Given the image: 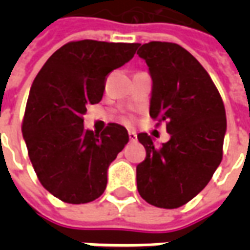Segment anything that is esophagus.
I'll return each instance as SVG.
<instances>
[{"label": "esophagus", "instance_id": "1", "mask_svg": "<svg viewBox=\"0 0 250 250\" xmlns=\"http://www.w3.org/2000/svg\"><path fill=\"white\" fill-rule=\"evenodd\" d=\"M128 138H130L131 142H135L138 138H136V134L134 131H128Z\"/></svg>", "mask_w": 250, "mask_h": 250}]
</instances>
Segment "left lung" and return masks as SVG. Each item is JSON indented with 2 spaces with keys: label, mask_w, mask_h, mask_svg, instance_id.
<instances>
[{
  "label": "left lung",
  "mask_w": 250,
  "mask_h": 250,
  "mask_svg": "<svg viewBox=\"0 0 250 250\" xmlns=\"http://www.w3.org/2000/svg\"><path fill=\"white\" fill-rule=\"evenodd\" d=\"M138 46L152 82L150 116L165 120L170 134L161 147L138 134L146 148L136 166L138 191L150 205L175 209L202 191L220 166L225 107L209 73L185 48L161 41Z\"/></svg>",
  "instance_id": "left-lung-1"
}]
</instances>
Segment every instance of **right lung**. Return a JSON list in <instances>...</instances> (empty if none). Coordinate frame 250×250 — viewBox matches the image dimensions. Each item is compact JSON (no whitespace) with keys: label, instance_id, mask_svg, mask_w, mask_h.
Returning a JSON list of instances; mask_svg holds the SVG:
<instances>
[{"label":"right lung","instance_id":"obj_1","mask_svg":"<svg viewBox=\"0 0 250 250\" xmlns=\"http://www.w3.org/2000/svg\"><path fill=\"white\" fill-rule=\"evenodd\" d=\"M136 42L82 40L57 49L33 80L22 136L41 185L66 204H87L107 186V171L128 142L123 125L84 128L88 104L103 98L109 72L128 62Z\"/></svg>","mask_w":250,"mask_h":250}]
</instances>
